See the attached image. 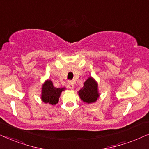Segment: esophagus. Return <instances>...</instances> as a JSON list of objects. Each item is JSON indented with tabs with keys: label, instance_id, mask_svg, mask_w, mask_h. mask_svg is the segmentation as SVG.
<instances>
[{
	"label": "esophagus",
	"instance_id": "34e87169",
	"mask_svg": "<svg viewBox=\"0 0 149 149\" xmlns=\"http://www.w3.org/2000/svg\"><path fill=\"white\" fill-rule=\"evenodd\" d=\"M67 86H68L69 88L73 89L74 85H73V82H72V81H69L68 83H67Z\"/></svg>",
	"mask_w": 149,
	"mask_h": 149
}]
</instances>
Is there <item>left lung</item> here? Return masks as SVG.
<instances>
[{"label":"left lung","mask_w":149,"mask_h":149,"mask_svg":"<svg viewBox=\"0 0 149 149\" xmlns=\"http://www.w3.org/2000/svg\"><path fill=\"white\" fill-rule=\"evenodd\" d=\"M81 100L87 104H92L97 100L100 97L98 84L92 77H89L84 83V86L78 91Z\"/></svg>","instance_id":"1"}]
</instances>
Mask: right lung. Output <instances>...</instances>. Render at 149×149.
I'll list each match as a JSON object with an SVG mask.
<instances>
[{"label": "right lung", "instance_id": "right-lung-1", "mask_svg": "<svg viewBox=\"0 0 149 149\" xmlns=\"http://www.w3.org/2000/svg\"><path fill=\"white\" fill-rule=\"evenodd\" d=\"M41 99L45 104L56 105L65 88H56L51 80H46L42 86Z\"/></svg>", "mask_w": 149, "mask_h": 149}]
</instances>
